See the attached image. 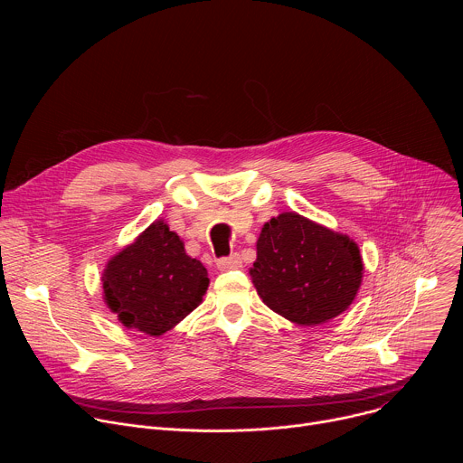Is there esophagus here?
I'll return each mask as SVG.
<instances>
[{"instance_id":"34e87169","label":"esophagus","mask_w":463,"mask_h":463,"mask_svg":"<svg viewBox=\"0 0 463 463\" xmlns=\"http://www.w3.org/2000/svg\"><path fill=\"white\" fill-rule=\"evenodd\" d=\"M216 268L220 271H231V269H238L241 268V260H240V254L238 252H232L229 256H223L216 261Z\"/></svg>"}]
</instances>
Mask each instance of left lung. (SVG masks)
Masks as SVG:
<instances>
[{
    "label": "left lung",
    "mask_w": 463,
    "mask_h": 463,
    "mask_svg": "<svg viewBox=\"0 0 463 463\" xmlns=\"http://www.w3.org/2000/svg\"><path fill=\"white\" fill-rule=\"evenodd\" d=\"M250 277L273 311L300 326H315L352 304L363 260L348 236L284 213L263 225Z\"/></svg>",
    "instance_id": "1"
}]
</instances>
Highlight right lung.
Segmentation results:
<instances>
[{"label":"right lung","mask_w":463,"mask_h":463,"mask_svg":"<svg viewBox=\"0 0 463 463\" xmlns=\"http://www.w3.org/2000/svg\"><path fill=\"white\" fill-rule=\"evenodd\" d=\"M102 280L106 304L118 320L156 337L197 307L209 288L203 263L184 252L163 222L113 256Z\"/></svg>","instance_id":"add662e5"}]
</instances>
